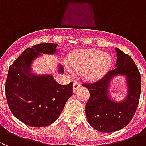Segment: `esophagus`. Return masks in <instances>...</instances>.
<instances>
[{
    "label": "esophagus",
    "instance_id": "obj_1",
    "mask_svg": "<svg viewBox=\"0 0 146 146\" xmlns=\"http://www.w3.org/2000/svg\"><path fill=\"white\" fill-rule=\"evenodd\" d=\"M79 87H81V84H80L79 83L77 82V81H74V82H73V92H76V90H77Z\"/></svg>",
    "mask_w": 146,
    "mask_h": 146
}]
</instances>
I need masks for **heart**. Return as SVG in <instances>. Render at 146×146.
Masks as SVG:
<instances>
[{
  "mask_svg": "<svg viewBox=\"0 0 146 146\" xmlns=\"http://www.w3.org/2000/svg\"><path fill=\"white\" fill-rule=\"evenodd\" d=\"M69 62L75 71H84V76L88 80H96L108 70L111 65V57L102 51H79L70 55Z\"/></svg>",
  "mask_w": 146,
  "mask_h": 146,
  "instance_id": "heart-1",
  "label": "heart"
}]
</instances>
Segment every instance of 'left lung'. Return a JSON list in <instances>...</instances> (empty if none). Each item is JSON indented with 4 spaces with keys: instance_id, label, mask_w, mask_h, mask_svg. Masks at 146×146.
Masks as SVG:
<instances>
[{
    "instance_id": "1",
    "label": "left lung",
    "mask_w": 146,
    "mask_h": 146,
    "mask_svg": "<svg viewBox=\"0 0 146 146\" xmlns=\"http://www.w3.org/2000/svg\"><path fill=\"white\" fill-rule=\"evenodd\" d=\"M116 68L92 84H83L89 91V99L85 107L89 124L101 132L120 130L131 121L138 106L141 91V79L137 67L130 56L115 48ZM126 77L127 95L121 102L110 98L109 88L113 78Z\"/></svg>"
}]
</instances>
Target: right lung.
I'll use <instances>...</instances> for the list:
<instances>
[{"label":"right lung","mask_w":146,"mask_h":146,"mask_svg":"<svg viewBox=\"0 0 146 146\" xmlns=\"http://www.w3.org/2000/svg\"><path fill=\"white\" fill-rule=\"evenodd\" d=\"M57 44L44 43L26 48L9 67L6 97L13 115L31 127H42L57 120L73 94V83L61 85L52 75L31 73V64L42 54H53ZM58 71L63 73L59 65Z\"/></svg>","instance_id":"add662e5"}]
</instances>
